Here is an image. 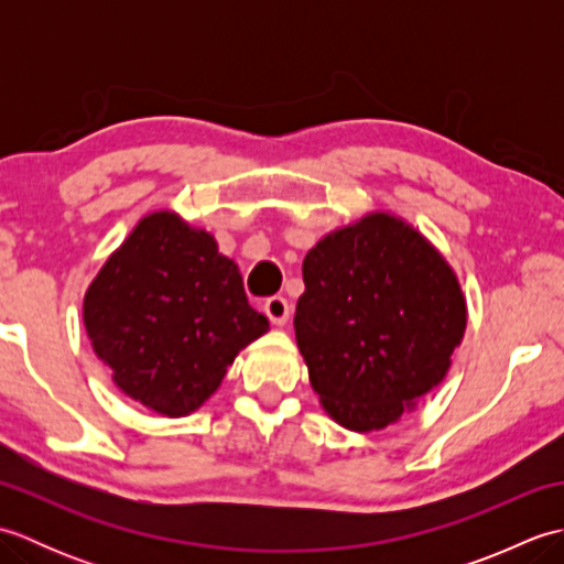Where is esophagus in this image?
I'll use <instances>...</instances> for the list:
<instances>
[{"label":"esophagus","mask_w":564,"mask_h":564,"mask_svg":"<svg viewBox=\"0 0 564 564\" xmlns=\"http://www.w3.org/2000/svg\"><path fill=\"white\" fill-rule=\"evenodd\" d=\"M263 313H267V317L273 322L275 327H283V325H289V319H291V305L285 297L273 295L267 303H263Z\"/></svg>","instance_id":"esophagus-1"}]
</instances>
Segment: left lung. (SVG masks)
Returning a JSON list of instances; mask_svg holds the SVG:
<instances>
[{
	"instance_id": "1",
	"label": "left lung",
	"mask_w": 564,
	"mask_h": 564,
	"mask_svg": "<svg viewBox=\"0 0 564 564\" xmlns=\"http://www.w3.org/2000/svg\"><path fill=\"white\" fill-rule=\"evenodd\" d=\"M303 281L295 341L339 426L386 429L446 378L467 303L446 257L414 225L376 210L337 227L305 254Z\"/></svg>"
}]
</instances>
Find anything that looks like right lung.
Instances as JSON below:
<instances>
[{"mask_svg":"<svg viewBox=\"0 0 564 564\" xmlns=\"http://www.w3.org/2000/svg\"><path fill=\"white\" fill-rule=\"evenodd\" d=\"M82 319L118 390L172 419L196 412L269 332L237 263L174 210L138 220L89 283Z\"/></svg>","mask_w":564,"mask_h":564,"instance_id":"right-lung-1","label":"right lung"}]
</instances>
